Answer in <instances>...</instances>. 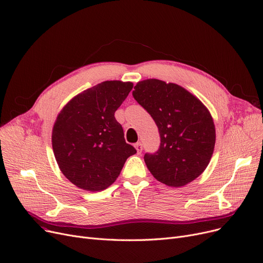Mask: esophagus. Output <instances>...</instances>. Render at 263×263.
Wrapping results in <instances>:
<instances>
[{
  "mask_svg": "<svg viewBox=\"0 0 263 263\" xmlns=\"http://www.w3.org/2000/svg\"><path fill=\"white\" fill-rule=\"evenodd\" d=\"M134 147H135L136 152H138V154H141V153H142V151H143V146H142V143H141V142H138V143H136V144L134 145Z\"/></svg>",
  "mask_w": 263,
  "mask_h": 263,
  "instance_id": "obj_1",
  "label": "esophagus"
}]
</instances>
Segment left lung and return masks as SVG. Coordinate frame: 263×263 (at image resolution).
Wrapping results in <instances>:
<instances>
[{
  "instance_id": "8db88e82",
  "label": "left lung",
  "mask_w": 263,
  "mask_h": 263,
  "mask_svg": "<svg viewBox=\"0 0 263 263\" xmlns=\"http://www.w3.org/2000/svg\"><path fill=\"white\" fill-rule=\"evenodd\" d=\"M132 95L151 114L161 139L157 153L144 156L153 176L175 188L199 177L211 161L216 142L206 106L181 86L155 78L139 82Z\"/></svg>"
}]
</instances>
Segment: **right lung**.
I'll return each instance as SVG.
<instances>
[{
  "mask_svg": "<svg viewBox=\"0 0 263 263\" xmlns=\"http://www.w3.org/2000/svg\"><path fill=\"white\" fill-rule=\"evenodd\" d=\"M133 88L106 81L75 96L54 121L51 143L62 174L76 187L102 191L119 176L135 148L124 141L115 111Z\"/></svg>",
  "mask_w": 263,
  "mask_h": 263,
  "instance_id": "add662e5",
  "label": "right lung"
}]
</instances>
